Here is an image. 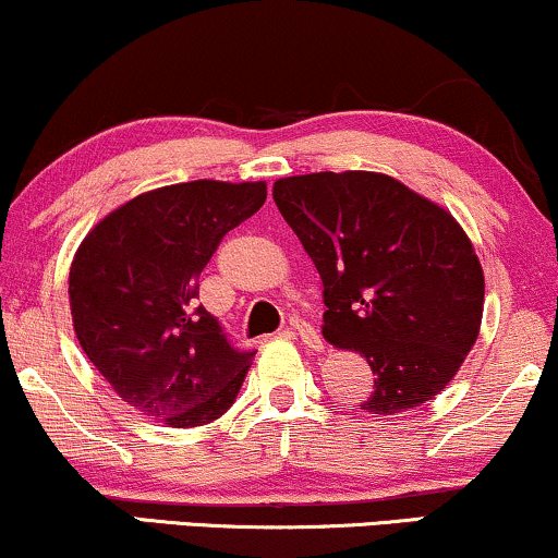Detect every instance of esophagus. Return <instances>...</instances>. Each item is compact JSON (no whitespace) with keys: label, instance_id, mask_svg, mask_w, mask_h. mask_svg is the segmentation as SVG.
Wrapping results in <instances>:
<instances>
[{"label":"esophagus","instance_id":"obj_1","mask_svg":"<svg viewBox=\"0 0 558 558\" xmlns=\"http://www.w3.org/2000/svg\"><path fill=\"white\" fill-rule=\"evenodd\" d=\"M291 329L295 331V335L301 337V342L306 344V348H312V350H322V337H319V331L314 329V324H308L306 319H303V316H291Z\"/></svg>","mask_w":558,"mask_h":558}]
</instances>
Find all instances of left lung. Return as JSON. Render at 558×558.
<instances>
[{"label": "left lung", "instance_id": "obj_1", "mask_svg": "<svg viewBox=\"0 0 558 558\" xmlns=\"http://www.w3.org/2000/svg\"><path fill=\"white\" fill-rule=\"evenodd\" d=\"M275 206L324 286V337L368 357L361 409L397 414L437 397L474 348L484 275L456 218L376 172L278 180Z\"/></svg>", "mask_w": 558, "mask_h": 558}]
</instances>
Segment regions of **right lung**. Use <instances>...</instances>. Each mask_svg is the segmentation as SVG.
I'll return each mask as SVG.
<instances>
[{"label":"right lung","instance_id":"right-lung-1","mask_svg":"<svg viewBox=\"0 0 558 558\" xmlns=\"http://www.w3.org/2000/svg\"><path fill=\"white\" fill-rule=\"evenodd\" d=\"M265 182L195 180L151 190L105 216L69 272L82 350L112 391L169 427H197L234 404L255 350L197 303L221 239L255 216Z\"/></svg>","mask_w":558,"mask_h":558}]
</instances>
